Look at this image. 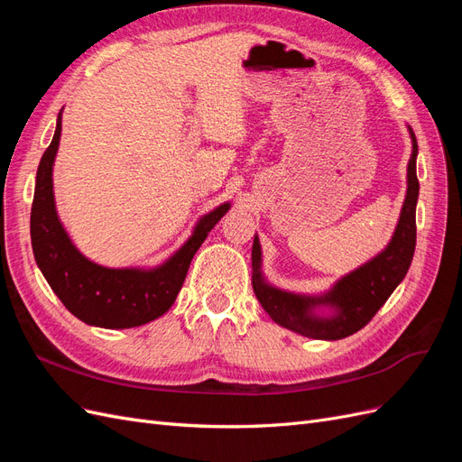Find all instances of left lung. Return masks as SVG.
<instances>
[{
    "instance_id": "obj_1",
    "label": "left lung",
    "mask_w": 462,
    "mask_h": 462,
    "mask_svg": "<svg viewBox=\"0 0 462 462\" xmlns=\"http://www.w3.org/2000/svg\"><path fill=\"white\" fill-rule=\"evenodd\" d=\"M409 131L412 138V156L407 167V197H404L393 236L385 250L355 272L341 277L324 295H295V292L282 291L265 282L262 275V248L258 235L254 236V295L275 324L312 339L337 341L348 337L368 324L407 275L416 246V202L418 190H420L416 177L418 144L412 129ZM324 305L332 310L329 317H319L315 312Z\"/></svg>"
}]
</instances>
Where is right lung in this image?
Here are the masks:
<instances>
[{
	"label": "right lung",
	"mask_w": 462,
	"mask_h": 462,
	"mask_svg": "<svg viewBox=\"0 0 462 462\" xmlns=\"http://www.w3.org/2000/svg\"><path fill=\"white\" fill-rule=\"evenodd\" d=\"M60 136L61 114L36 173L31 239L38 268L65 309L85 324L107 329L148 324L171 309L183 287L190 260L231 204H221L200 217L190 239L158 268H104L79 253L55 212L51 171Z\"/></svg>",
	"instance_id": "obj_1"
}]
</instances>
